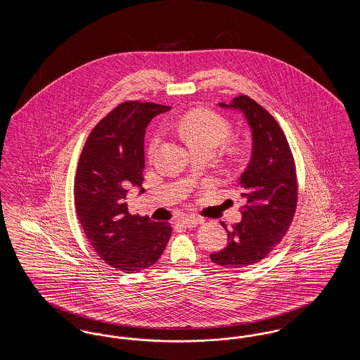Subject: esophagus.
<instances>
[{
	"instance_id": "esophagus-1",
	"label": "esophagus",
	"mask_w": 360,
	"mask_h": 360,
	"mask_svg": "<svg viewBox=\"0 0 360 360\" xmlns=\"http://www.w3.org/2000/svg\"><path fill=\"white\" fill-rule=\"evenodd\" d=\"M204 221L202 219H198V217H185V219H181L178 223L181 224L182 226H186V228H194L197 226L198 224H201Z\"/></svg>"
}]
</instances>
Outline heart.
I'll return each mask as SVG.
<instances>
[{"label":"heart","mask_w":360,"mask_h":360,"mask_svg":"<svg viewBox=\"0 0 360 360\" xmlns=\"http://www.w3.org/2000/svg\"><path fill=\"white\" fill-rule=\"evenodd\" d=\"M176 127L191 148L204 146L216 148L231 135L232 129L229 121L224 119L223 116L204 109H195L185 113L176 122ZM158 143L159 135L154 136L151 141V151L155 150Z\"/></svg>","instance_id":"heart-1"}]
</instances>
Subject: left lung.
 <instances>
[{
    "instance_id": "obj_1",
    "label": "left lung",
    "mask_w": 360,
    "mask_h": 360,
    "mask_svg": "<svg viewBox=\"0 0 360 360\" xmlns=\"http://www.w3.org/2000/svg\"><path fill=\"white\" fill-rule=\"evenodd\" d=\"M219 105L244 116L252 148L238 179L245 201L241 221L231 228L221 223L228 245L210 254V259L223 267L243 269L267 257L288 232L297 206L295 165L281 127L264 108L247 96Z\"/></svg>"
}]
</instances>
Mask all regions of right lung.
Instances as JSON below:
<instances>
[{
  "label": "right lung",
  "instance_id": "1",
  "mask_svg": "<svg viewBox=\"0 0 360 360\" xmlns=\"http://www.w3.org/2000/svg\"><path fill=\"white\" fill-rule=\"evenodd\" d=\"M170 106L128 101L100 121L86 140L75 175V210L94 251L109 266L139 273L155 264L172 236V225L129 214L131 188L144 193L146 128Z\"/></svg>",
  "mask_w": 360,
  "mask_h": 360
}]
</instances>
